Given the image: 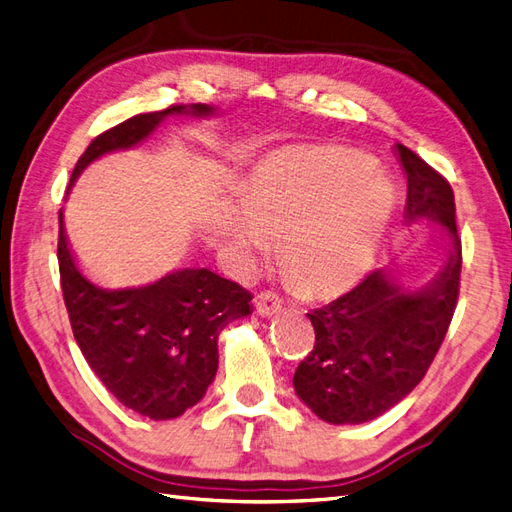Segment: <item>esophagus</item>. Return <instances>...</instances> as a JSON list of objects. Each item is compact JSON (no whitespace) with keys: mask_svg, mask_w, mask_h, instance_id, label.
Instances as JSON below:
<instances>
[{"mask_svg":"<svg viewBox=\"0 0 512 512\" xmlns=\"http://www.w3.org/2000/svg\"><path fill=\"white\" fill-rule=\"evenodd\" d=\"M254 303H256V312L260 316H273L282 310L280 297L271 293V290H262V293L254 299Z\"/></svg>","mask_w":512,"mask_h":512,"instance_id":"1","label":"esophagus"}]
</instances>
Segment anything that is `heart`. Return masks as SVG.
Here are the masks:
<instances>
[{"instance_id": "1", "label": "heart", "mask_w": 512, "mask_h": 512, "mask_svg": "<svg viewBox=\"0 0 512 512\" xmlns=\"http://www.w3.org/2000/svg\"><path fill=\"white\" fill-rule=\"evenodd\" d=\"M213 232L252 269L278 243L280 265L303 297H334L370 269L394 213V187L362 150L284 146L237 185Z\"/></svg>"}]
</instances>
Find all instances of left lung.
I'll use <instances>...</instances> for the list:
<instances>
[{"label":"left lung","instance_id":"left-lung-1","mask_svg":"<svg viewBox=\"0 0 512 512\" xmlns=\"http://www.w3.org/2000/svg\"><path fill=\"white\" fill-rule=\"evenodd\" d=\"M405 219L437 224L450 241L433 282L405 290L392 269L368 273L347 295L312 310L314 349L297 366V396L329 424H362L400 403L424 379L446 338L461 282V239L450 183L403 144Z\"/></svg>","mask_w":512,"mask_h":512}]
</instances>
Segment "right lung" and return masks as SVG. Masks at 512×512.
Listing matches in <instances>:
<instances>
[{
	"label": "right lung",
	"instance_id": "add662e5",
	"mask_svg": "<svg viewBox=\"0 0 512 512\" xmlns=\"http://www.w3.org/2000/svg\"><path fill=\"white\" fill-rule=\"evenodd\" d=\"M213 112L202 103L172 105L124 120L94 137L71 183L101 155L144 142L168 116ZM58 262L68 319L86 362L118 403L150 420L178 418L198 403L215 379L222 329L252 314V295L211 269H181L137 288L92 284L68 250L62 211Z\"/></svg>",
	"mask_w": 512,
	"mask_h": 512
}]
</instances>
